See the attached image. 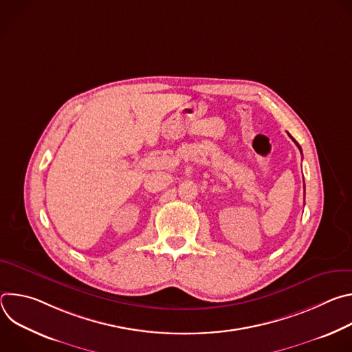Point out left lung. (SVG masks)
I'll use <instances>...</instances> for the list:
<instances>
[{
    "label": "left lung",
    "instance_id": "1",
    "mask_svg": "<svg viewBox=\"0 0 352 352\" xmlns=\"http://www.w3.org/2000/svg\"><path fill=\"white\" fill-rule=\"evenodd\" d=\"M288 135H289V133H288ZM289 138H291V139H292V140H294V142H295V144H296V146H298V147H299V150H300V146H299V144H298V142H296V140H295V139H294V138H292V136H291V135H289Z\"/></svg>",
    "mask_w": 352,
    "mask_h": 352
}]
</instances>
